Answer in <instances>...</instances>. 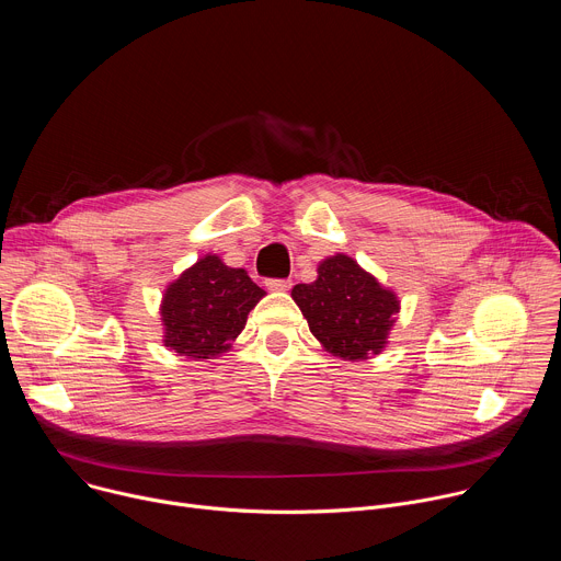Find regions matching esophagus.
Here are the masks:
<instances>
[{"mask_svg": "<svg viewBox=\"0 0 561 561\" xmlns=\"http://www.w3.org/2000/svg\"><path fill=\"white\" fill-rule=\"evenodd\" d=\"M266 286H268V290L284 293V290H288V288L293 286V282H290V279H268V282H266Z\"/></svg>", "mask_w": 561, "mask_h": 561, "instance_id": "esophagus-1", "label": "esophagus"}]
</instances>
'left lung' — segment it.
Masks as SVG:
<instances>
[{"instance_id":"obj_1","label":"left lung","mask_w":561,"mask_h":561,"mask_svg":"<svg viewBox=\"0 0 561 561\" xmlns=\"http://www.w3.org/2000/svg\"><path fill=\"white\" fill-rule=\"evenodd\" d=\"M290 295L319 344L348 362L379 355L399 312L397 295L344 253L327 257L317 279L297 284Z\"/></svg>"}]
</instances>
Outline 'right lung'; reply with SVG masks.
Returning a JSON list of instances; mask_svg holds the SVG:
<instances>
[{"label":"right lung","mask_w":561,"mask_h":561,"mask_svg":"<svg viewBox=\"0 0 561 561\" xmlns=\"http://www.w3.org/2000/svg\"><path fill=\"white\" fill-rule=\"evenodd\" d=\"M264 295L244 268L204 255L164 290V346L197 362L230 351Z\"/></svg>","instance_id":"add662e5"}]
</instances>
